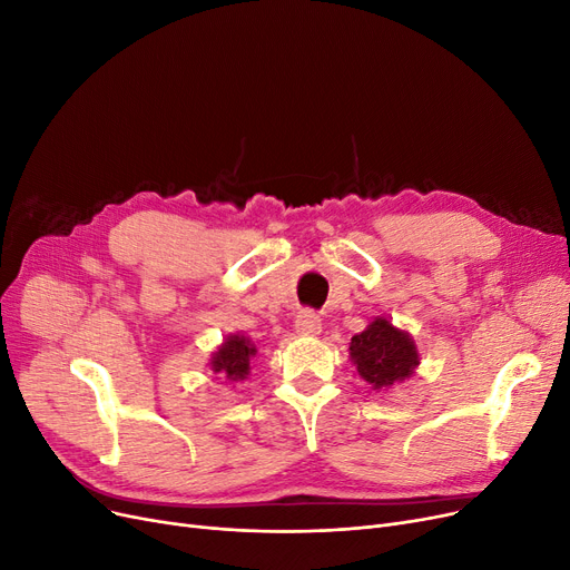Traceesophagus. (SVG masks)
Returning <instances> with one entry per match:
<instances>
[{
    "mask_svg": "<svg viewBox=\"0 0 570 570\" xmlns=\"http://www.w3.org/2000/svg\"><path fill=\"white\" fill-rule=\"evenodd\" d=\"M295 331H298L301 335H318L321 333V318L314 312L303 309L298 316H295Z\"/></svg>",
    "mask_w": 570,
    "mask_h": 570,
    "instance_id": "esophagus-1",
    "label": "esophagus"
}]
</instances>
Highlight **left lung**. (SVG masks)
Segmentation results:
<instances>
[{"label":"left lung","instance_id":"left-lung-1","mask_svg":"<svg viewBox=\"0 0 570 570\" xmlns=\"http://www.w3.org/2000/svg\"><path fill=\"white\" fill-rule=\"evenodd\" d=\"M350 358L373 391H386L405 382L419 365L412 335L395 328L384 316H377L363 333L352 337Z\"/></svg>","mask_w":570,"mask_h":570}]
</instances>
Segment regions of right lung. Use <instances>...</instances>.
<instances>
[{
	"label": "right lung",
	"mask_w": 570,
	"mask_h": 570,
	"mask_svg": "<svg viewBox=\"0 0 570 570\" xmlns=\"http://www.w3.org/2000/svg\"><path fill=\"white\" fill-rule=\"evenodd\" d=\"M254 356H256V346L252 344V340L235 333V335H228L226 342L212 354L209 365L216 375H224L230 382H239L249 375Z\"/></svg>",
	"instance_id": "add662e5"
}]
</instances>
